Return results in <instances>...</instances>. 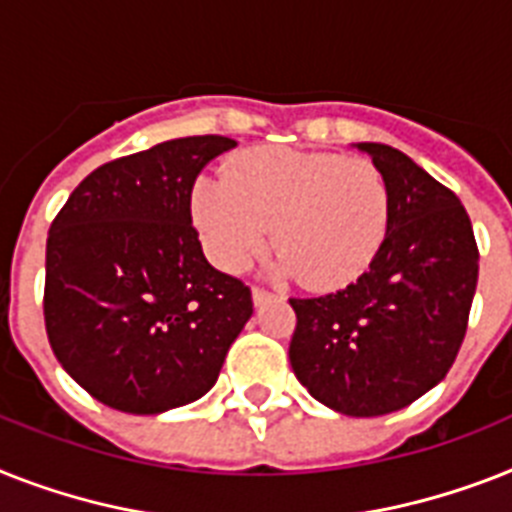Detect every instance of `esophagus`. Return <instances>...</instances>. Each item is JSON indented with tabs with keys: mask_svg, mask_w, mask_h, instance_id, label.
<instances>
[{
	"mask_svg": "<svg viewBox=\"0 0 512 512\" xmlns=\"http://www.w3.org/2000/svg\"><path fill=\"white\" fill-rule=\"evenodd\" d=\"M273 294L268 289H260V286H252V299H255V305H263L265 299H270Z\"/></svg>",
	"mask_w": 512,
	"mask_h": 512,
	"instance_id": "esophagus-1",
	"label": "esophagus"
}]
</instances>
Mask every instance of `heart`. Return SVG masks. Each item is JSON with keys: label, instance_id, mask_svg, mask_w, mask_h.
<instances>
[{"label": "heart", "instance_id": "b5f03b06", "mask_svg": "<svg viewBox=\"0 0 512 512\" xmlns=\"http://www.w3.org/2000/svg\"><path fill=\"white\" fill-rule=\"evenodd\" d=\"M389 184L363 157L257 147L236 155L223 181L199 178L191 215L218 268L244 270L268 244L278 270L307 289L352 284L389 231Z\"/></svg>", "mask_w": 512, "mask_h": 512}]
</instances>
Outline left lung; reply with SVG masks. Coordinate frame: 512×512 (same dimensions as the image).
Listing matches in <instances>:
<instances>
[{
	"label": "left lung",
	"instance_id": "left-lung-1",
	"mask_svg": "<svg viewBox=\"0 0 512 512\" xmlns=\"http://www.w3.org/2000/svg\"><path fill=\"white\" fill-rule=\"evenodd\" d=\"M357 147L389 184V231L355 284L289 299L297 313L289 360L315 400L373 418L415 402L452 368L479 281V247L455 191L400 149Z\"/></svg>",
	"mask_w": 512,
	"mask_h": 512
}]
</instances>
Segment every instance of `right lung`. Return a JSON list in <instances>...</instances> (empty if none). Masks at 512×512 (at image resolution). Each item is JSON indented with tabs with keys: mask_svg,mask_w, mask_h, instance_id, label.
<instances>
[{
	"mask_svg": "<svg viewBox=\"0 0 512 512\" xmlns=\"http://www.w3.org/2000/svg\"><path fill=\"white\" fill-rule=\"evenodd\" d=\"M226 136L162 141L91 170L47 236L44 323L54 357L102 405L157 415L213 389L252 292L202 255L199 170Z\"/></svg>",
	"mask_w": 512,
	"mask_h": 512,
	"instance_id": "obj_1",
	"label": "right lung"
}]
</instances>
